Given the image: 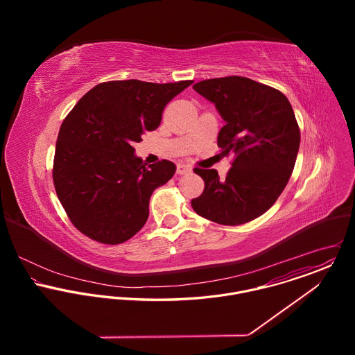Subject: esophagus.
<instances>
[{"label":"esophagus","mask_w":355,"mask_h":355,"mask_svg":"<svg viewBox=\"0 0 355 355\" xmlns=\"http://www.w3.org/2000/svg\"><path fill=\"white\" fill-rule=\"evenodd\" d=\"M176 172H178L179 175L190 173V172H191V166H190V165H186V164H183V162H180V164H178V166H176Z\"/></svg>","instance_id":"esophagus-1"}]
</instances>
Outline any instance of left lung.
Instances as JSON below:
<instances>
[{
  "instance_id": "8db88e82",
  "label": "left lung",
  "mask_w": 355,
  "mask_h": 355,
  "mask_svg": "<svg viewBox=\"0 0 355 355\" xmlns=\"http://www.w3.org/2000/svg\"><path fill=\"white\" fill-rule=\"evenodd\" d=\"M193 89L225 121L217 145L235 159L225 179L214 169H196L205 190L191 206L223 225L249 223L276 202L293 173L301 144L293 106L279 90L243 76L207 79Z\"/></svg>"
}]
</instances>
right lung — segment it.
<instances>
[{
    "instance_id": "right-lung-1",
    "label": "right lung",
    "mask_w": 355,
    "mask_h": 355,
    "mask_svg": "<svg viewBox=\"0 0 355 355\" xmlns=\"http://www.w3.org/2000/svg\"><path fill=\"white\" fill-rule=\"evenodd\" d=\"M191 83L105 82L68 113L57 137L53 182L82 234L119 245L145 225L153 191L173 176L176 166L168 159L144 164L132 144L159 125L165 105Z\"/></svg>"
}]
</instances>
